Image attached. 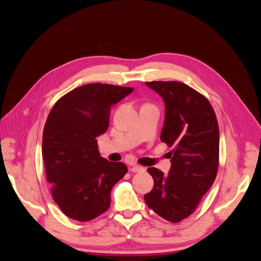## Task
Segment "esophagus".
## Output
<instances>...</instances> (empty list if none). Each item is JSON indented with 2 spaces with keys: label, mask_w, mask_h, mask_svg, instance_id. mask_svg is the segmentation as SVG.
<instances>
[{
  "label": "esophagus",
  "mask_w": 261,
  "mask_h": 261,
  "mask_svg": "<svg viewBox=\"0 0 261 261\" xmlns=\"http://www.w3.org/2000/svg\"><path fill=\"white\" fill-rule=\"evenodd\" d=\"M130 171L134 172V173H139V172H144L145 168L140 167V165H134V167H132Z\"/></svg>",
  "instance_id": "34e87169"
}]
</instances>
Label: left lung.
Here are the masks:
<instances>
[{
    "instance_id": "obj_1",
    "label": "left lung",
    "mask_w": 261,
    "mask_h": 261,
    "mask_svg": "<svg viewBox=\"0 0 261 261\" xmlns=\"http://www.w3.org/2000/svg\"><path fill=\"white\" fill-rule=\"evenodd\" d=\"M165 103L161 140L172 147L168 176L148 168L154 180L145 195L147 206L172 223L180 222L198 207L219 169V125L209 100L180 82H147Z\"/></svg>"
}]
</instances>
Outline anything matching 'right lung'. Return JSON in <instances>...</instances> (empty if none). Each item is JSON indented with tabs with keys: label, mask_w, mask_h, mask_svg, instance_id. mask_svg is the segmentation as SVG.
Instances as JSON below:
<instances>
[{
	"label": "right lung",
	"mask_w": 261,
	"mask_h": 261,
	"mask_svg": "<svg viewBox=\"0 0 261 261\" xmlns=\"http://www.w3.org/2000/svg\"><path fill=\"white\" fill-rule=\"evenodd\" d=\"M132 91L130 87L87 84L61 97L50 111L42 136L45 176L66 217L87 222L111 204V189L127 167L102 158L97 137L109 127L111 107Z\"/></svg>",
	"instance_id": "obj_1"
}]
</instances>
